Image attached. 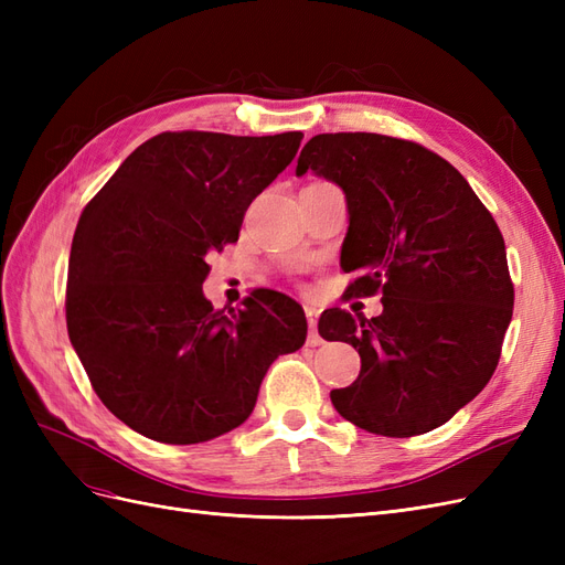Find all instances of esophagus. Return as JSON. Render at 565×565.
Segmentation results:
<instances>
[{"instance_id":"obj_1","label":"esophagus","mask_w":565,"mask_h":565,"mask_svg":"<svg viewBox=\"0 0 565 565\" xmlns=\"http://www.w3.org/2000/svg\"><path fill=\"white\" fill-rule=\"evenodd\" d=\"M306 320H309V344L311 347H318L320 344V334H318V309H313V306H306Z\"/></svg>"}]
</instances>
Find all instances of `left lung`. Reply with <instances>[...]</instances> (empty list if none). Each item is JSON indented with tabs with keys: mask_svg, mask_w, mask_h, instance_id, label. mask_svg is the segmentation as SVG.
Instances as JSON below:
<instances>
[{
	"mask_svg": "<svg viewBox=\"0 0 565 565\" xmlns=\"http://www.w3.org/2000/svg\"><path fill=\"white\" fill-rule=\"evenodd\" d=\"M316 172L347 195L341 268L351 297L382 295L384 311L320 316L318 332L347 341L361 374L330 393L361 429L409 438L446 424L498 367L514 313L504 237L467 179L429 148L367 131L318 134L297 177Z\"/></svg>",
	"mask_w": 565,
	"mask_h": 565,
	"instance_id": "1",
	"label": "left lung"
}]
</instances>
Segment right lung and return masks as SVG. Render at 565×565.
Wrapping results in <instances>:
<instances>
[{
    "mask_svg": "<svg viewBox=\"0 0 565 565\" xmlns=\"http://www.w3.org/2000/svg\"><path fill=\"white\" fill-rule=\"evenodd\" d=\"M301 131H164L84 207L67 264V337L110 413L146 438L191 446L241 426L270 363L306 341L303 309L254 289L204 299L210 254L237 241L252 200L295 160Z\"/></svg>",
    "mask_w": 565,
    "mask_h": 565,
    "instance_id": "right-lung-1",
    "label": "right lung"
}]
</instances>
